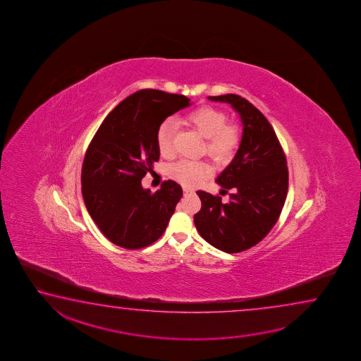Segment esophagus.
Wrapping results in <instances>:
<instances>
[{
	"instance_id": "obj_1",
	"label": "esophagus",
	"mask_w": 361,
	"mask_h": 361,
	"mask_svg": "<svg viewBox=\"0 0 361 361\" xmlns=\"http://www.w3.org/2000/svg\"><path fill=\"white\" fill-rule=\"evenodd\" d=\"M183 192L184 195H188V193H193L195 190H192V188H187V187H184Z\"/></svg>"
}]
</instances>
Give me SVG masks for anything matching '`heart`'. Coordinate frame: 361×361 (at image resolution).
Masks as SVG:
<instances>
[{"mask_svg":"<svg viewBox=\"0 0 361 361\" xmlns=\"http://www.w3.org/2000/svg\"><path fill=\"white\" fill-rule=\"evenodd\" d=\"M185 121L206 139V152L217 163H226L238 152L241 133L236 123H227L226 112L212 106H201L187 114ZM176 123L166 118L157 130V145L160 154L169 158L174 154ZM209 166L203 161L179 160L169 166V176L177 182L193 187L209 174Z\"/></svg>","mask_w":361,"mask_h":361,"instance_id":"b5f03b06","label":"heart"}]
</instances>
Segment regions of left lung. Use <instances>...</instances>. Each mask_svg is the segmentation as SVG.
I'll list each match as a JSON object with an SVG mask.
<instances>
[{
	"label": "left lung",
	"instance_id": "8db88e82",
	"mask_svg": "<svg viewBox=\"0 0 361 361\" xmlns=\"http://www.w3.org/2000/svg\"><path fill=\"white\" fill-rule=\"evenodd\" d=\"M208 99L231 104L244 128L238 153L216 179L224 192H231L230 201L198 190L202 207L195 225L208 244L233 254L260 243L279 219L287 198V159L269 121L247 99L238 94Z\"/></svg>",
	"mask_w": 361,
	"mask_h": 361
}]
</instances>
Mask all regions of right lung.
Returning a JSON list of instances; mask_svg holds the SVG:
<instances>
[{
	"label": "right lung",
	"mask_w": 361,
	"mask_h": 361,
	"mask_svg": "<svg viewBox=\"0 0 361 361\" xmlns=\"http://www.w3.org/2000/svg\"><path fill=\"white\" fill-rule=\"evenodd\" d=\"M190 104V98L141 90L111 111L93 136L82 166L87 211L112 244L136 250L164 233L182 187L165 180L153 193L141 179L159 160L157 130L165 118Z\"/></svg>",
	"instance_id": "right-lung-1"
}]
</instances>
